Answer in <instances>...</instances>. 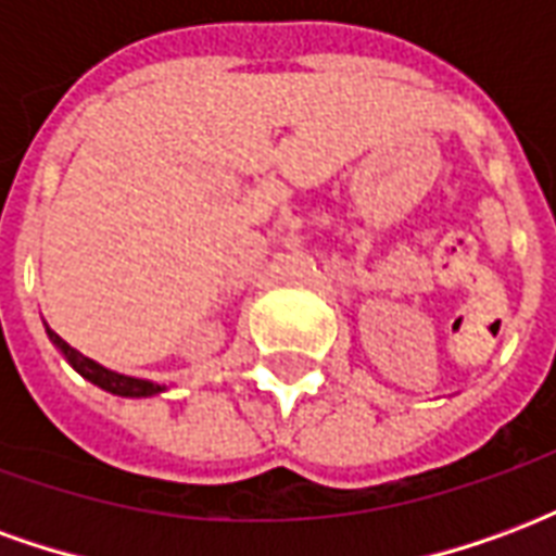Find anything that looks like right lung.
Returning a JSON list of instances; mask_svg holds the SVG:
<instances>
[{"label": "right lung", "mask_w": 556, "mask_h": 556, "mask_svg": "<svg viewBox=\"0 0 556 556\" xmlns=\"http://www.w3.org/2000/svg\"><path fill=\"white\" fill-rule=\"evenodd\" d=\"M47 337L53 339V345L62 351V357H65L74 369H77L86 381H91L94 387H101L106 393H113V396H125V399H148V396H157L163 393L166 387L154 384V381H146V378H130V375L113 372V369H106L101 363H94L86 354H79L77 349H71L65 339L53 333L50 327H47Z\"/></svg>", "instance_id": "1"}]
</instances>
